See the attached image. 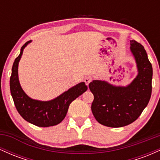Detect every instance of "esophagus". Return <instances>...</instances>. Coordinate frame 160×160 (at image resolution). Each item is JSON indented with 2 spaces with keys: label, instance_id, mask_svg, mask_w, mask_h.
I'll list each match as a JSON object with an SVG mask.
<instances>
[{
  "label": "esophagus",
  "instance_id": "obj_1",
  "mask_svg": "<svg viewBox=\"0 0 160 160\" xmlns=\"http://www.w3.org/2000/svg\"><path fill=\"white\" fill-rule=\"evenodd\" d=\"M92 77H86V78L84 79V81H85L86 84L87 86H89V84L90 83V82H92Z\"/></svg>",
  "mask_w": 160,
  "mask_h": 160
}]
</instances>
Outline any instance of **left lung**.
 <instances>
[{
  "mask_svg": "<svg viewBox=\"0 0 160 160\" xmlns=\"http://www.w3.org/2000/svg\"><path fill=\"white\" fill-rule=\"evenodd\" d=\"M130 50L138 74L129 84L115 86L99 80L89 84L94 95L92 112L99 123L108 127H122L136 120L151 96L153 68L146 50L134 40H130Z\"/></svg>",
  "mask_w": 160,
  "mask_h": 160,
  "instance_id": "obj_1",
  "label": "left lung"
}]
</instances>
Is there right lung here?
<instances>
[{
    "label": "right lung",
    "instance_id": "1",
    "mask_svg": "<svg viewBox=\"0 0 160 160\" xmlns=\"http://www.w3.org/2000/svg\"><path fill=\"white\" fill-rule=\"evenodd\" d=\"M31 42L32 40H29L22 47L20 54L12 65L10 80L11 95L16 110L27 122L39 127L56 126L65 119L70 104L87 90V86L84 82H81L49 101H40L30 98L20 85L18 67L24 49Z\"/></svg>",
    "mask_w": 160,
    "mask_h": 160
}]
</instances>
